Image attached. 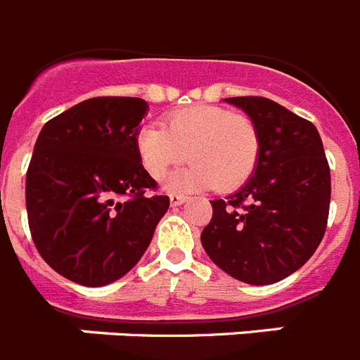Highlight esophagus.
<instances>
[{"label":"esophagus","instance_id":"esophagus-1","mask_svg":"<svg viewBox=\"0 0 360 360\" xmlns=\"http://www.w3.org/2000/svg\"><path fill=\"white\" fill-rule=\"evenodd\" d=\"M169 202L173 207H176V205H182L186 202V196L180 195V193H169Z\"/></svg>","mask_w":360,"mask_h":360}]
</instances>
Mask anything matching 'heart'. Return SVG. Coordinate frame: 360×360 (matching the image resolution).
Wrapping results in <instances>:
<instances>
[{"mask_svg":"<svg viewBox=\"0 0 360 360\" xmlns=\"http://www.w3.org/2000/svg\"><path fill=\"white\" fill-rule=\"evenodd\" d=\"M160 129L146 125L136 134V153L155 180L187 156L191 164L171 174V191H198L217 186L220 191L238 189L253 174L260 155L257 125L248 116L217 105L178 109Z\"/></svg>","mask_w":360,"mask_h":360,"instance_id":"b5f03b06","label":"heart"}]
</instances>
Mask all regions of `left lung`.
Segmentation results:
<instances>
[{"label": "left lung", "mask_w": 360, "mask_h": 360, "mask_svg": "<svg viewBox=\"0 0 360 360\" xmlns=\"http://www.w3.org/2000/svg\"><path fill=\"white\" fill-rule=\"evenodd\" d=\"M257 125L260 155L248 182L213 200L202 245L218 268L266 285L311 259L326 231L331 178L317 127L262 96L226 98Z\"/></svg>", "instance_id": "obj_1"}]
</instances>
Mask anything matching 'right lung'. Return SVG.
<instances>
[{
    "instance_id": "right-lung-1",
    "label": "right lung",
    "mask_w": 360,
    "mask_h": 360,
    "mask_svg": "<svg viewBox=\"0 0 360 360\" xmlns=\"http://www.w3.org/2000/svg\"><path fill=\"white\" fill-rule=\"evenodd\" d=\"M147 110L142 98H91L49 120L36 140L25 184L32 240L76 284L131 271L167 213V196L146 195L156 182L134 143Z\"/></svg>"
}]
</instances>
